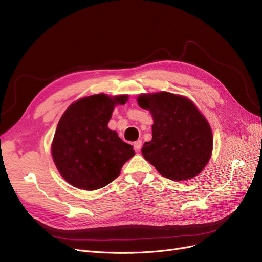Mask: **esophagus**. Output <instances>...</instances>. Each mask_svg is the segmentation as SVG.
<instances>
[{
	"label": "esophagus",
	"instance_id": "34e87169",
	"mask_svg": "<svg viewBox=\"0 0 262 262\" xmlns=\"http://www.w3.org/2000/svg\"><path fill=\"white\" fill-rule=\"evenodd\" d=\"M141 146H142V141L141 140L135 141V143H134V150L136 152H139L141 150Z\"/></svg>",
	"mask_w": 262,
	"mask_h": 262
}]
</instances>
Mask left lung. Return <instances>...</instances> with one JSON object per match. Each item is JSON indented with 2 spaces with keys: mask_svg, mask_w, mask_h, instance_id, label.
<instances>
[{
  "mask_svg": "<svg viewBox=\"0 0 262 262\" xmlns=\"http://www.w3.org/2000/svg\"><path fill=\"white\" fill-rule=\"evenodd\" d=\"M138 105L149 109L154 124L152 140L144 142L143 157L163 177L173 181L199 174L212 153V130L196 106L169 92L143 94Z\"/></svg>",
  "mask_w": 262,
  "mask_h": 262,
  "instance_id": "8db88e82",
  "label": "left lung"
}]
</instances>
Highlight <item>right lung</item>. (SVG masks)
<instances>
[{
  "instance_id": "obj_1",
  "label": "right lung",
  "mask_w": 262,
  "mask_h": 262,
  "mask_svg": "<svg viewBox=\"0 0 262 262\" xmlns=\"http://www.w3.org/2000/svg\"><path fill=\"white\" fill-rule=\"evenodd\" d=\"M126 100L127 95L96 94L77 100L64 112L51 152L56 168L68 183L85 190L104 187L135 155L133 145L108 128L113 108Z\"/></svg>"
}]
</instances>
